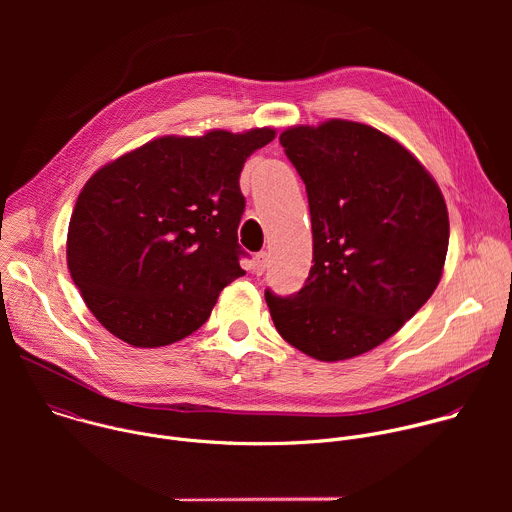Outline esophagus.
I'll return each instance as SVG.
<instances>
[{"instance_id": "34e87169", "label": "esophagus", "mask_w": 512, "mask_h": 512, "mask_svg": "<svg viewBox=\"0 0 512 512\" xmlns=\"http://www.w3.org/2000/svg\"><path fill=\"white\" fill-rule=\"evenodd\" d=\"M267 263H269V255L265 251L257 253L255 259H253V273L255 275H263L265 269H267Z\"/></svg>"}]
</instances>
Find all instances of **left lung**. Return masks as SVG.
Instances as JSON below:
<instances>
[{"mask_svg": "<svg viewBox=\"0 0 512 512\" xmlns=\"http://www.w3.org/2000/svg\"><path fill=\"white\" fill-rule=\"evenodd\" d=\"M306 184L314 259L287 298L265 289L273 324L304 354L336 362L391 338L442 279L450 218L429 172L399 141L354 121L279 135Z\"/></svg>", "mask_w": 512, "mask_h": 512, "instance_id": "1", "label": "left lung"}]
</instances>
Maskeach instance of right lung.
Masks as SVG:
<instances>
[{
    "label": "right lung",
    "instance_id": "obj_1",
    "mask_svg": "<svg viewBox=\"0 0 512 512\" xmlns=\"http://www.w3.org/2000/svg\"><path fill=\"white\" fill-rule=\"evenodd\" d=\"M273 137L271 127L166 135L91 176L70 216L66 261L113 336L137 348L178 342L245 275L239 176Z\"/></svg>",
    "mask_w": 512,
    "mask_h": 512
}]
</instances>
